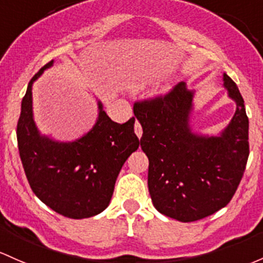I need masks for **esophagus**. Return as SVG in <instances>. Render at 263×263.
<instances>
[{
    "label": "esophagus",
    "instance_id": "1",
    "mask_svg": "<svg viewBox=\"0 0 263 263\" xmlns=\"http://www.w3.org/2000/svg\"><path fill=\"white\" fill-rule=\"evenodd\" d=\"M135 134L139 136V139H141V136H142V127H141L139 121H136V123H135Z\"/></svg>",
    "mask_w": 263,
    "mask_h": 263
}]
</instances>
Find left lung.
Returning a JSON list of instances; mask_svg holds the SVG:
<instances>
[{
	"label": "left lung",
	"instance_id": "left-lung-1",
	"mask_svg": "<svg viewBox=\"0 0 263 263\" xmlns=\"http://www.w3.org/2000/svg\"><path fill=\"white\" fill-rule=\"evenodd\" d=\"M236 113L219 136H204L189 124L194 90L184 82L167 95L136 102L141 148L148 157V192L161 214L195 222L224 208L236 193L250 155L248 117L237 84L224 73Z\"/></svg>",
	"mask_w": 263,
	"mask_h": 263
}]
</instances>
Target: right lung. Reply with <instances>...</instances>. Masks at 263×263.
<instances>
[{
  "instance_id": "1",
  "label": "right lung",
  "mask_w": 263,
  "mask_h": 263,
  "mask_svg": "<svg viewBox=\"0 0 263 263\" xmlns=\"http://www.w3.org/2000/svg\"><path fill=\"white\" fill-rule=\"evenodd\" d=\"M52 63L32 77L22 98L18 151L35 195L54 212L83 219L108 206L118 174L141 141L135 134L134 117L122 124L113 122L101 102L96 124L81 139L59 142L40 135L32 115V84Z\"/></svg>"
}]
</instances>
